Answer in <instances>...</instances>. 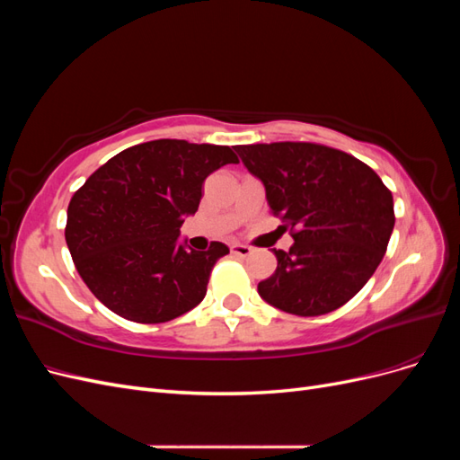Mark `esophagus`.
<instances>
[{"instance_id":"obj_1","label":"esophagus","mask_w":460,"mask_h":460,"mask_svg":"<svg viewBox=\"0 0 460 460\" xmlns=\"http://www.w3.org/2000/svg\"><path fill=\"white\" fill-rule=\"evenodd\" d=\"M230 252L234 253V255H238V257H249L253 253V249L249 247V245H243V243H234L232 247H230Z\"/></svg>"}]
</instances>
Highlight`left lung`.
Returning <instances> with one entry per match:
<instances>
[{
    "label": "left lung",
    "mask_w": 460,
    "mask_h": 460,
    "mask_svg": "<svg viewBox=\"0 0 460 460\" xmlns=\"http://www.w3.org/2000/svg\"><path fill=\"white\" fill-rule=\"evenodd\" d=\"M257 176L274 217L289 226V252L259 296L297 316L340 309L370 280L394 232V198L380 176L349 153L311 142L235 146Z\"/></svg>",
    "instance_id": "1"
}]
</instances>
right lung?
I'll list each match as a JSON object with an SVG mask.
<instances>
[{
	"instance_id": "obj_1",
	"label": "right lung",
	"mask_w": 460,
	"mask_h": 460,
	"mask_svg": "<svg viewBox=\"0 0 460 460\" xmlns=\"http://www.w3.org/2000/svg\"><path fill=\"white\" fill-rule=\"evenodd\" d=\"M238 157L228 146L153 140L117 153L66 208L65 240L92 294L115 314L159 324L191 311L207 294L215 262L230 249L178 243L198 211L205 178Z\"/></svg>"
}]
</instances>
